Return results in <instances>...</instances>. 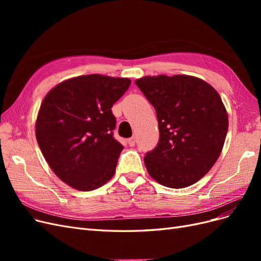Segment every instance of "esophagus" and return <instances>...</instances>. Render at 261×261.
I'll return each instance as SVG.
<instances>
[{"instance_id": "34e87169", "label": "esophagus", "mask_w": 261, "mask_h": 261, "mask_svg": "<svg viewBox=\"0 0 261 261\" xmlns=\"http://www.w3.org/2000/svg\"><path fill=\"white\" fill-rule=\"evenodd\" d=\"M127 144H128V146H130V147L135 146V144H136V139H135V137H130V138H128V139H127Z\"/></svg>"}]
</instances>
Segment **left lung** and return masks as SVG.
<instances>
[{
    "mask_svg": "<svg viewBox=\"0 0 261 261\" xmlns=\"http://www.w3.org/2000/svg\"><path fill=\"white\" fill-rule=\"evenodd\" d=\"M156 112L160 138L146 154L149 175L170 188L191 186L216 163L228 118L220 94L188 75L145 76L135 82Z\"/></svg>",
    "mask_w": 261,
    "mask_h": 261,
    "instance_id": "8db88e82",
    "label": "left lung"
}]
</instances>
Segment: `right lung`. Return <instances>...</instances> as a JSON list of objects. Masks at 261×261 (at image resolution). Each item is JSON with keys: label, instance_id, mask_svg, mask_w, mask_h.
I'll return each mask as SVG.
<instances>
[{"label": "right lung", "instance_id": "add662e5", "mask_svg": "<svg viewBox=\"0 0 261 261\" xmlns=\"http://www.w3.org/2000/svg\"><path fill=\"white\" fill-rule=\"evenodd\" d=\"M129 85V78L91 74L69 78L46 93L36 138L51 170L68 186L89 192L114 175L123 146L113 137L111 108Z\"/></svg>", "mask_w": 261, "mask_h": 261}]
</instances>
